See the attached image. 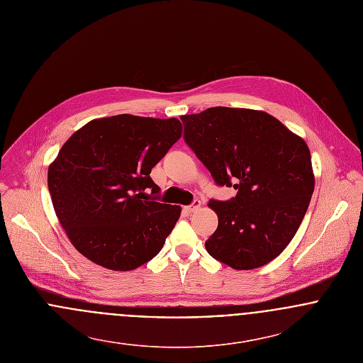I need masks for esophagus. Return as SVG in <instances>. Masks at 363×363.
Listing matches in <instances>:
<instances>
[{
  "label": "esophagus",
  "instance_id": "34e87169",
  "mask_svg": "<svg viewBox=\"0 0 363 363\" xmlns=\"http://www.w3.org/2000/svg\"><path fill=\"white\" fill-rule=\"evenodd\" d=\"M200 208H201V201H194L191 206L184 208V211L189 212V213H191V212H196V211L200 209Z\"/></svg>",
  "mask_w": 363,
  "mask_h": 363
}]
</instances>
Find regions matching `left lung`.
<instances>
[{"instance_id":"8db88e82","label":"left lung","mask_w":363,"mask_h":363,"mask_svg":"<svg viewBox=\"0 0 363 363\" xmlns=\"http://www.w3.org/2000/svg\"><path fill=\"white\" fill-rule=\"evenodd\" d=\"M180 118L186 143L216 184L238 190L229 201L208 203L218 215L208 253L233 269L278 257L299 229L314 190L305 140L262 110L218 106Z\"/></svg>"}]
</instances>
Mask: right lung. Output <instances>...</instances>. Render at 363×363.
I'll list each match as a JSON object with an SVG mask.
<instances>
[{
    "label": "right lung",
    "instance_id": "add662e5",
    "mask_svg": "<svg viewBox=\"0 0 363 363\" xmlns=\"http://www.w3.org/2000/svg\"><path fill=\"white\" fill-rule=\"evenodd\" d=\"M182 128L174 117L117 114L91 120L65 141L48 183L60 225L82 256L131 271L160 252L182 208L156 203L150 173Z\"/></svg>",
    "mask_w": 363,
    "mask_h": 363
}]
</instances>
